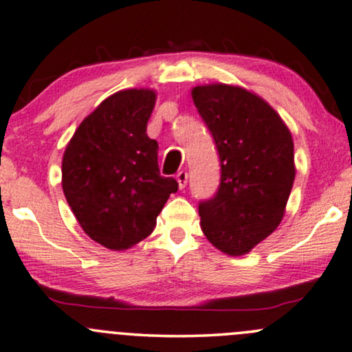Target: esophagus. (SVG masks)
<instances>
[{
  "label": "esophagus",
  "instance_id": "34e87169",
  "mask_svg": "<svg viewBox=\"0 0 352 352\" xmlns=\"http://www.w3.org/2000/svg\"><path fill=\"white\" fill-rule=\"evenodd\" d=\"M177 182H179V188L184 190L186 186V180H188V173H186L185 170H180L179 173H177Z\"/></svg>",
  "mask_w": 352,
  "mask_h": 352
}]
</instances>
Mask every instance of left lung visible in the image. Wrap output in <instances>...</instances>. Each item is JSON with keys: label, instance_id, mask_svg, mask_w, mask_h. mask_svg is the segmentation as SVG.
Wrapping results in <instances>:
<instances>
[{"label": "left lung", "instance_id": "obj_1", "mask_svg": "<svg viewBox=\"0 0 352 352\" xmlns=\"http://www.w3.org/2000/svg\"><path fill=\"white\" fill-rule=\"evenodd\" d=\"M221 161L216 195L199 201L201 229L228 255H245L278 228L294 184V143L273 107L247 89L191 91Z\"/></svg>", "mask_w": 352, "mask_h": 352}]
</instances>
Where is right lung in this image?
<instances>
[{
  "label": "right lung",
  "instance_id": "1",
  "mask_svg": "<svg viewBox=\"0 0 352 352\" xmlns=\"http://www.w3.org/2000/svg\"><path fill=\"white\" fill-rule=\"evenodd\" d=\"M155 104L151 89H126L87 115L66 146L61 185L84 232L110 250L148 237L179 190L162 177L157 141L146 133Z\"/></svg>",
  "mask_w": 352,
  "mask_h": 352
}]
</instances>
